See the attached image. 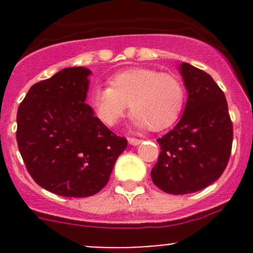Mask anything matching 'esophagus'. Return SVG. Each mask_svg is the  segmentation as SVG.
<instances>
[{
  "label": "esophagus",
  "instance_id": "esophagus-1",
  "mask_svg": "<svg viewBox=\"0 0 253 253\" xmlns=\"http://www.w3.org/2000/svg\"><path fill=\"white\" fill-rule=\"evenodd\" d=\"M128 142H129V144H132V145H138L139 143H142V139L133 138V137H129Z\"/></svg>",
  "mask_w": 253,
  "mask_h": 253
}]
</instances>
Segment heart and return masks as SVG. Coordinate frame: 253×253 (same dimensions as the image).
<instances>
[{"label":"heart","mask_w":253,"mask_h":253,"mask_svg":"<svg viewBox=\"0 0 253 253\" xmlns=\"http://www.w3.org/2000/svg\"><path fill=\"white\" fill-rule=\"evenodd\" d=\"M110 86H95L90 104L96 116L108 126L116 125L127 111L137 126L160 131L180 116L185 101V85L174 73L150 68H131L109 79Z\"/></svg>","instance_id":"obj_1"}]
</instances>
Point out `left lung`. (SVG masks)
Wrapping results in <instances>:
<instances>
[{"label":"left lung","instance_id":"8db88e82","mask_svg":"<svg viewBox=\"0 0 253 253\" xmlns=\"http://www.w3.org/2000/svg\"><path fill=\"white\" fill-rule=\"evenodd\" d=\"M188 91L177 125L162 138L152 180L170 195L197 192L215 182L225 170L233 145V122L225 95L205 71L182 63Z\"/></svg>","mask_w":253,"mask_h":253}]
</instances>
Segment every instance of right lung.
I'll return each mask as SVG.
<instances>
[{
	"label": "right lung",
	"instance_id": "add662e5",
	"mask_svg": "<svg viewBox=\"0 0 253 253\" xmlns=\"http://www.w3.org/2000/svg\"><path fill=\"white\" fill-rule=\"evenodd\" d=\"M90 71L71 67L38 82L17 112V143L28 172L63 197H89L108 183L127 139L85 104Z\"/></svg>",
	"mask_w": 253,
	"mask_h": 253
}]
</instances>
